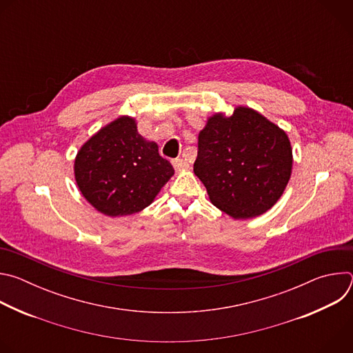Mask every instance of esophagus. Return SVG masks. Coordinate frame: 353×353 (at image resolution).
Masks as SVG:
<instances>
[{
    "label": "esophagus",
    "instance_id": "34e87169",
    "mask_svg": "<svg viewBox=\"0 0 353 353\" xmlns=\"http://www.w3.org/2000/svg\"><path fill=\"white\" fill-rule=\"evenodd\" d=\"M172 163H173V168H174L176 170H185V169H188V168H190L188 162H187L185 159H181V158H176V159H173V161H172Z\"/></svg>",
    "mask_w": 353,
    "mask_h": 353
}]
</instances>
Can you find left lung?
<instances>
[{
    "instance_id": "obj_1",
    "label": "left lung",
    "mask_w": 353,
    "mask_h": 353,
    "mask_svg": "<svg viewBox=\"0 0 353 353\" xmlns=\"http://www.w3.org/2000/svg\"><path fill=\"white\" fill-rule=\"evenodd\" d=\"M290 141L259 112L237 106L216 113L198 134L195 176L211 203L234 219L263 215L275 205L290 179Z\"/></svg>"
}]
</instances>
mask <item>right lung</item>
Masks as SVG:
<instances>
[{
	"label": "right lung",
	"instance_id": "right-lung-1",
	"mask_svg": "<svg viewBox=\"0 0 353 353\" xmlns=\"http://www.w3.org/2000/svg\"><path fill=\"white\" fill-rule=\"evenodd\" d=\"M74 173L88 203L114 218L152 204L174 169L159 155L158 143L138 132L135 120L121 116L81 146Z\"/></svg>",
	"mask_w": 353,
	"mask_h": 353
}]
</instances>
